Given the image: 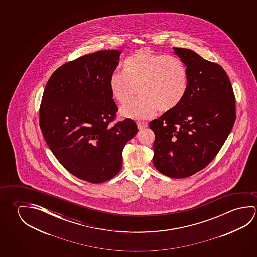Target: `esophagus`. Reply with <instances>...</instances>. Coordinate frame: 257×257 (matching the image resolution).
I'll return each instance as SVG.
<instances>
[{
  "mask_svg": "<svg viewBox=\"0 0 257 257\" xmlns=\"http://www.w3.org/2000/svg\"><path fill=\"white\" fill-rule=\"evenodd\" d=\"M137 126L140 131H142L145 129L148 126V124L146 122H137Z\"/></svg>",
  "mask_w": 257,
  "mask_h": 257,
  "instance_id": "obj_1",
  "label": "esophagus"
}]
</instances>
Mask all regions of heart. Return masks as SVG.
<instances>
[{
	"instance_id": "heart-1",
	"label": "heart",
	"mask_w": 257,
	"mask_h": 257,
	"mask_svg": "<svg viewBox=\"0 0 257 257\" xmlns=\"http://www.w3.org/2000/svg\"><path fill=\"white\" fill-rule=\"evenodd\" d=\"M108 86L119 103L128 100L138 89L141 97L123 104L120 114L129 119H149L158 108L166 112L181 102L188 88V71L177 56L142 48L127 57L123 72L110 75Z\"/></svg>"
}]
</instances>
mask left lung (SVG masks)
I'll return each mask as SVG.
<instances>
[{
    "label": "left lung",
    "instance_id": "8db88e82",
    "mask_svg": "<svg viewBox=\"0 0 257 257\" xmlns=\"http://www.w3.org/2000/svg\"><path fill=\"white\" fill-rule=\"evenodd\" d=\"M188 71L185 97L173 109L150 122L155 134L153 163L167 177L185 178L213 160L231 132L236 103L223 68L195 52L173 47Z\"/></svg>",
    "mask_w": 257,
    "mask_h": 257
}]
</instances>
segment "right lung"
<instances>
[{"label": "right lung", "mask_w": 257, "mask_h": 257, "mask_svg": "<svg viewBox=\"0 0 257 257\" xmlns=\"http://www.w3.org/2000/svg\"><path fill=\"white\" fill-rule=\"evenodd\" d=\"M119 50L97 51L65 63L47 81L39 123L63 168L84 181H107L122 168V150L137 134L134 121L113 122L117 106L108 80Z\"/></svg>", "instance_id": "1"}]
</instances>
